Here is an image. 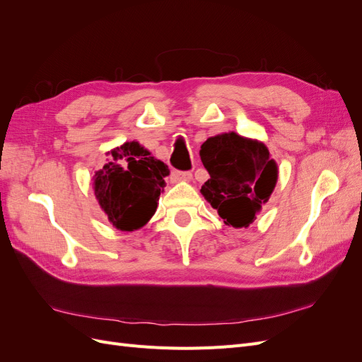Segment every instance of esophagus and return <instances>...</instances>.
<instances>
[{"label": "esophagus", "mask_w": 362, "mask_h": 362, "mask_svg": "<svg viewBox=\"0 0 362 362\" xmlns=\"http://www.w3.org/2000/svg\"><path fill=\"white\" fill-rule=\"evenodd\" d=\"M173 177L181 181H190L192 180V172H181V170H175Z\"/></svg>", "instance_id": "esophagus-1"}]
</instances>
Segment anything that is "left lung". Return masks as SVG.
I'll return each instance as SVG.
<instances>
[{
  "label": "left lung",
  "instance_id": "obj_1",
  "mask_svg": "<svg viewBox=\"0 0 362 362\" xmlns=\"http://www.w3.org/2000/svg\"><path fill=\"white\" fill-rule=\"evenodd\" d=\"M201 160L210 173L201 189L225 225L247 228L278 181V166L258 140L225 133L206 139Z\"/></svg>",
  "mask_w": 362,
  "mask_h": 362
}]
</instances>
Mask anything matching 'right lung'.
<instances>
[{
    "label": "right lung",
    "instance_id": "right-lung-1",
    "mask_svg": "<svg viewBox=\"0 0 362 362\" xmlns=\"http://www.w3.org/2000/svg\"><path fill=\"white\" fill-rule=\"evenodd\" d=\"M112 161L93 177V190L108 221L120 231H134L154 216L169 169L139 141L115 148Z\"/></svg>",
    "mask_w": 362,
    "mask_h": 362
}]
</instances>
